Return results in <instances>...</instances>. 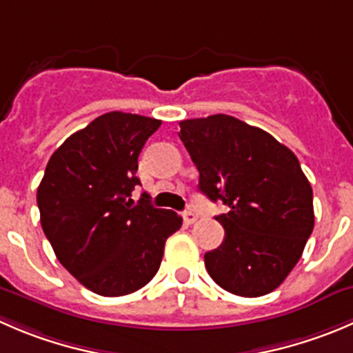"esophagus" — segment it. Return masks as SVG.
Masks as SVG:
<instances>
[{"label":"esophagus","mask_w":353,"mask_h":353,"mask_svg":"<svg viewBox=\"0 0 353 353\" xmlns=\"http://www.w3.org/2000/svg\"><path fill=\"white\" fill-rule=\"evenodd\" d=\"M183 221H184V224H188V225L194 224V221H196V214H194L193 210H186L183 214Z\"/></svg>","instance_id":"esophagus-1"}]
</instances>
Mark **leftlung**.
Wrapping results in <instances>:
<instances>
[{
  "label": "left lung",
  "instance_id": "obj_1",
  "mask_svg": "<svg viewBox=\"0 0 353 353\" xmlns=\"http://www.w3.org/2000/svg\"><path fill=\"white\" fill-rule=\"evenodd\" d=\"M179 128L200 172L198 190L229 207L215 217L225 236L205 253L208 274L232 295L274 292L314 229L312 188L299 159L269 132L231 115L188 119Z\"/></svg>",
  "mask_w": 353,
  "mask_h": 353
}]
</instances>
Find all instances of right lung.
<instances>
[{
  "instance_id": "1",
  "label": "right lung",
  "mask_w": 353,
  "mask_h": 353,
  "mask_svg": "<svg viewBox=\"0 0 353 353\" xmlns=\"http://www.w3.org/2000/svg\"><path fill=\"white\" fill-rule=\"evenodd\" d=\"M162 121L124 112L100 115L51 155L37 188L41 225L60 263L101 296L138 292L157 274L165 241L183 224L150 205L138 186V157Z\"/></svg>"
}]
</instances>
